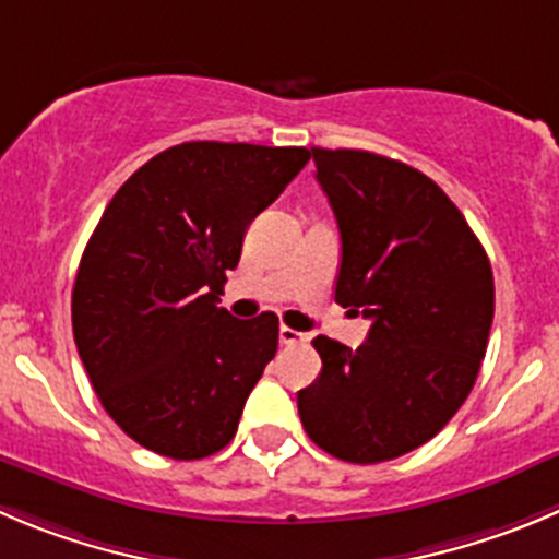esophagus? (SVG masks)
I'll use <instances>...</instances> for the list:
<instances>
[{"instance_id": "34e87169", "label": "esophagus", "mask_w": 559, "mask_h": 559, "mask_svg": "<svg viewBox=\"0 0 559 559\" xmlns=\"http://www.w3.org/2000/svg\"><path fill=\"white\" fill-rule=\"evenodd\" d=\"M307 334L305 332H296V329L290 326H280V343L283 345H299V343H307Z\"/></svg>"}]
</instances>
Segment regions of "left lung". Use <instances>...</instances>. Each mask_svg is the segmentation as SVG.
Returning a JSON list of instances; mask_svg holds the SVG:
<instances>
[{
    "label": "left lung",
    "mask_w": 559,
    "mask_h": 559,
    "mask_svg": "<svg viewBox=\"0 0 559 559\" xmlns=\"http://www.w3.org/2000/svg\"><path fill=\"white\" fill-rule=\"evenodd\" d=\"M340 227L334 301L370 321L356 350L318 334L321 376L299 392L307 436L348 464L412 453L475 386L493 274L464 214L428 175L368 151L312 147Z\"/></svg>",
    "instance_id": "1"
}]
</instances>
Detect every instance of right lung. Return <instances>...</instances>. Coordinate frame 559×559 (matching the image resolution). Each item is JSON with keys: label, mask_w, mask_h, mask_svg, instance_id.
<instances>
[{"label": "right lung", "mask_w": 559, "mask_h": 559, "mask_svg": "<svg viewBox=\"0 0 559 559\" xmlns=\"http://www.w3.org/2000/svg\"><path fill=\"white\" fill-rule=\"evenodd\" d=\"M307 162V147L183 142L106 205L73 283V340L100 406L142 448L197 461L236 436L280 321L233 318L219 296L247 227Z\"/></svg>", "instance_id": "add662e5"}]
</instances>
